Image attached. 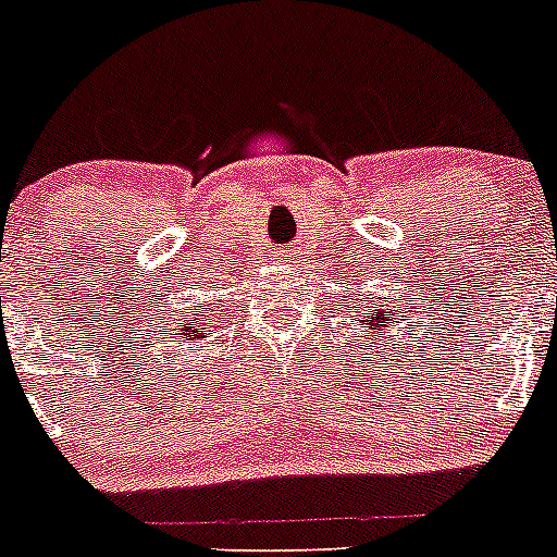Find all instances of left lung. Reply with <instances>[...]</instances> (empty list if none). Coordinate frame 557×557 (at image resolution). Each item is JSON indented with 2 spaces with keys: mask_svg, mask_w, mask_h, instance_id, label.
Returning <instances> with one entry per match:
<instances>
[{
  "mask_svg": "<svg viewBox=\"0 0 557 557\" xmlns=\"http://www.w3.org/2000/svg\"><path fill=\"white\" fill-rule=\"evenodd\" d=\"M363 318H369V312H363ZM372 323H385V314H383V310H380L377 314H374V318H372Z\"/></svg>",
  "mask_w": 557,
  "mask_h": 557,
  "instance_id": "1",
  "label": "left lung"
}]
</instances>
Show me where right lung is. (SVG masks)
I'll list each match as a JSON object with an SVG mask.
<instances>
[{
  "label": "right lung",
  "instance_id": "1",
  "mask_svg": "<svg viewBox=\"0 0 557 557\" xmlns=\"http://www.w3.org/2000/svg\"><path fill=\"white\" fill-rule=\"evenodd\" d=\"M183 336H199V331H196V325L194 323H183Z\"/></svg>",
  "mask_w": 557,
  "mask_h": 557
}]
</instances>
